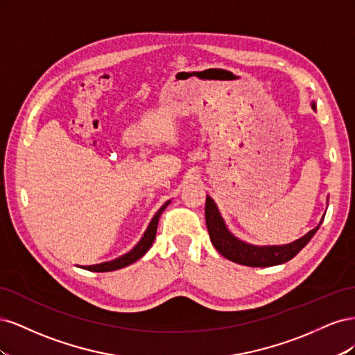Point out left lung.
Wrapping results in <instances>:
<instances>
[{
	"instance_id": "left-lung-1",
	"label": "left lung",
	"mask_w": 355,
	"mask_h": 355,
	"mask_svg": "<svg viewBox=\"0 0 355 355\" xmlns=\"http://www.w3.org/2000/svg\"><path fill=\"white\" fill-rule=\"evenodd\" d=\"M313 108L315 110V105H313ZM204 213H206L207 230L214 249L222 256L227 257V259L245 266H272L290 261L314 237L321 222H323V219H321L318 227L311 230L302 239L290 244L257 247L243 243L241 240L234 237L228 231L223 219L220 218L216 204H214V201L209 196L206 197V211Z\"/></svg>"
}]
</instances>
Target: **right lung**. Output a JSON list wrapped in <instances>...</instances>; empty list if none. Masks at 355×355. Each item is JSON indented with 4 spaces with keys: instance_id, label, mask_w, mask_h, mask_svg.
I'll use <instances>...</instances> for the list:
<instances>
[{
    "instance_id": "obj_1",
    "label": "right lung",
    "mask_w": 355,
    "mask_h": 355,
    "mask_svg": "<svg viewBox=\"0 0 355 355\" xmlns=\"http://www.w3.org/2000/svg\"><path fill=\"white\" fill-rule=\"evenodd\" d=\"M167 204H168V202L163 204V206H161V209L155 213V216L153 218L151 223H149V227H148V230L145 231L142 240L139 241L130 252L123 254V256H120V257H116V259L110 261V262H103V263H99V265L84 266V270H87V271H96V272H108V271L120 270V268H124V266H127V265H130V263L136 262L137 259H141V257L149 250V247L153 245V243H154V240H155L157 227H158V219H159V216H161V213H163L164 209L167 207Z\"/></svg>"
}]
</instances>
